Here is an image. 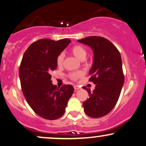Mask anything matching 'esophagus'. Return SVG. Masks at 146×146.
Wrapping results in <instances>:
<instances>
[{
  "mask_svg": "<svg viewBox=\"0 0 146 146\" xmlns=\"http://www.w3.org/2000/svg\"><path fill=\"white\" fill-rule=\"evenodd\" d=\"M74 89L75 91H77V90H78V89H80V87H79L78 85H74Z\"/></svg>",
  "mask_w": 146,
  "mask_h": 146,
  "instance_id": "esophagus-1",
  "label": "esophagus"
}]
</instances>
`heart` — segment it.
<instances>
[{"instance_id": "1", "label": "heart", "mask_w": 146, "mask_h": 146, "mask_svg": "<svg viewBox=\"0 0 146 146\" xmlns=\"http://www.w3.org/2000/svg\"><path fill=\"white\" fill-rule=\"evenodd\" d=\"M71 52L75 57L77 58L80 61H84L86 59L87 55V51L86 48L81 45H75L71 49ZM64 54L63 53H60L57 58V64L58 66H61L63 63ZM83 75V73L81 71H75L71 72L69 73V77L72 80H77Z\"/></svg>"}]
</instances>
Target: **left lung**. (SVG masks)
<instances>
[{"label": "left lung", "mask_w": 146, "mask_h": 146, "mask_svg": "<svg viewBox=\"0 0 146 146\" xmlns=\"http://www.w3.org/2000/svg\"><path fill=\"white\" fill-rule=\"evenodd\" d=\"M78 41L90 46L94 55L89 81L96 87L93 91L83 87L89 94L83 104V108L89 117H102L115 106L123 85L121 55L111 42L102 36H88Z\"/></svg>", "instance_id": "obj_1"}]
</instances>
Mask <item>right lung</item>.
I'll return each instance as SVG.
<instances>
[{
  "instance_id": "add662e5",
  "label": "right lung",
  "mask_w": 146,
  "mask_h": 146,
  "mask_svg": "<svg viewBox=\"0 0 146 146\" xmlns=\"http://www.w3.org/2000/svg\"><path fill=\"white\" fill-rule=\"evenodd\" d=\"M71 40L42 38L33 42L23 55L19 67L22 91L29 106L44 119L54 120L65 113L74 91L71 85L61 88L52 83L50 73L57 69L58 55Z\"/></svg>"
}]
</instances>
